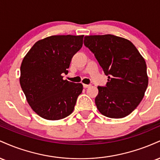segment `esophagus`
<instances>
[{
    "label": "esophagus",
    "mask_w": 160,
    "mask_h": 160,
    "mask_svg": "<svg viewBox=\"0 0 160 160\" xmlns=\"http://www.w3.org/2000/svg\"><path fill=\"white\" fill-rule=\"evenodd\" d=\"M91 86V85H88V84H83V87L84 88H89V87H90Z\"/></svg>",
    "instance_id": "34e87169"
}]
</instances>
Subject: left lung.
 Wrapping results in <instances>:
<instances>
[{
    "mask_svg": "<svg viewBox=\"0 0 160 160\" xmlns=\"http://www.w3.org/2000/svg\"><path fill=\"white\" fill-rule=\"evenodd\" d=\"M84 45L108 76L106 86H98L95 102L99 112L115 119L130 114L148 88L144 58L131 41L113 34L86 36Z\"/></svg>",
    "mask_w": 160,
    "mask_h": 160,
    "instance_id": "obj_1",
    "label": "left lung"
}]
</instances>
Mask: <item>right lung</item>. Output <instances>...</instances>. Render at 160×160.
Instances as JSON below:
<instances>
[{
    "label": "right lung",
    "mask_w": 160,
    "mask_h": 160,
    "mask_svg": "<svg viewBox=\"0 0 160 160\" xmlns=\"http://www.w3.org/2000/svg\"><path fill=\"white\" fill-rule=\"evenodd\" d=\"M83 35H53L37 41L24 57L19 82L27 102L42 118L58 120L72 113L81 83L63 80Z\"/></svg>",
    "instance_id": "add662e5"
}]
</instances>
